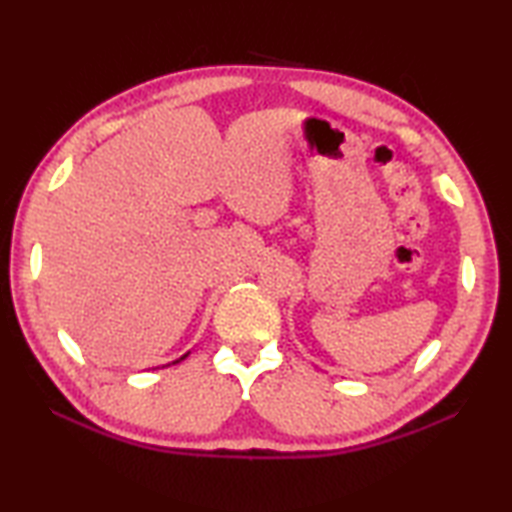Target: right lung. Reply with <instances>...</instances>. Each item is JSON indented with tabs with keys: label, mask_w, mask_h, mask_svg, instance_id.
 <instances>
[{
	"label": "right lung",
	"mask_w": 512,
	"mask_h": 512,
	"mask_svg": "<svg viewBox=\"0 0 512 512\" xmlns=\"http://www.w3.org/2000/svg\"><path fill=\"white\" fill-rule=\"evenodd\" d=\"M187 354H189V352H187ZM187 354H183V357H180V359H176V361H173V363H180V361H183V359L187 357Z\"/></svg>",
	"instance_id": "right-lung-1"
}]
</instances>
